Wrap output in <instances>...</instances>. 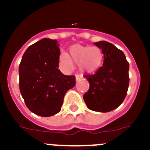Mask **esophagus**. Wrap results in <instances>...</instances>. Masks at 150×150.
<instances>
[{"label":"esophagus","instance_id":"34e87169","mask_svg":"<svg viewBox=\"0 0 150 150\" xmlns=\"http://www.w3.org/2000/svg\"><path fill=\"white\" fill-rule=\"evenodd\" d=\"M83 78V76H81V75H79V74H76V81H78L79 79H82Z\"/></svg>","mask_w":150,"mask_h":150}]
</instances>
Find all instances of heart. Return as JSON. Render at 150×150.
Wrapping results in <instances>:
<instances>
[{"label":"heart","instance_id":"b5f03b06","mask_svg":"<svg viewBox=\"0 0 150 150\" xmlns=\"http://www.w3.org/2000/svg\"><path fill=\"white\" fill-rule=\"evenodd\" d=\"M103 61V52L96 46L74 45L69 49L68 55L62 53L59 56V62L64 70H71L72 62H74L79 64V69L83 72L86 73L95 72L102 65Z\"/></svg>","mask_w":150,"mask_h":150}]
</instances>
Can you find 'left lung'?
Segmentation results:
<instances>
[{
    "instance_id": "obj_1",
    "label": "left lung",
    "mask_w": 150,
    "mask_h": 150,
    "mask_svg": "<svg viewBox=\"0 0 150 150\" xmlns=\"http://www.w3.org/2000/svg\"><path fill=\"white\" fill-rule=\"evenodd\" d=\"M104 54L103 66L91 75H86L89 88L83 95L88 109L107 112L120 107L129 85V63L122 50L107 41L95 43Z\"/></svg>"
}]
</instances>
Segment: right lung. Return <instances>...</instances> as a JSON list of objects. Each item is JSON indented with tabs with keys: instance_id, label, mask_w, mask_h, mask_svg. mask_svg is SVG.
<instances>
[{
	"instance_id": "1",
	"label": "right lung",
	"mask_w": 150,
	"mask_h": 150,
	"mask_svg": "<svg viewBox=\"0 0 150 150\" xmlns=\"http://www.w3.org/2000/svg\"><path fill=\"white\" fill-rule=\"evenodd\" d=\"M56 40L44 38L25 52L18 67L19 89L36 115L48 117L61 110L64 97L75 86V76L58 69L60 50Z\"/></svg>"
}]
</instances>
